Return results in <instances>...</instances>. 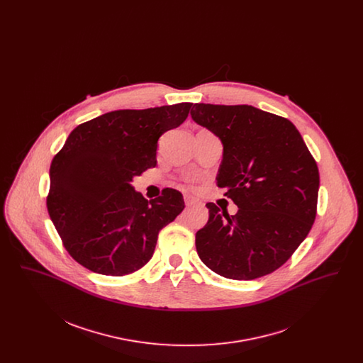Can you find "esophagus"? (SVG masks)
<instances>
[{
  "label": "esophagus",
  "instance_id": "obj_1",
  "mask_svg": "<svg viewBox=\"0 0 363 363\" xmlns=\"http://www.w3.org/2000/svg\"><path fill=\"white\" fill-rule=\"evenodd\" d=\"M184 200H185V204H186L188 207H191V206H196V204H197V200H196L194 197L189 196V194H185V196H184Z\"/></svg>",
  "mask_w": 363,
  "mask_h": 363
}]
</instances>
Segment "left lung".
<instances>
[{
    "mask_svg": "<svg viewBox=\"0 0 363 363\" xmlns=\"http://www.w3.org/2000/svg\"><path fill=\"white\" fill-rule=\"evenodd\" d=\"M193 108V121L223 144L216 184L238 207L230 216L208 203V223L196 233L199 257L227 279L272 274L314 223L317 163L287 118L247 104H196Z\"/></svg>",
    "mask_w": 363,
    "mask_h": 363,
    "instance_id": "obj_1",
    "label": "left lung"
}]
</instances>
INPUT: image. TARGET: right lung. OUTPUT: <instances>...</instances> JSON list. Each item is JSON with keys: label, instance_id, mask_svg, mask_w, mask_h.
<instances>
[{"label": "right lung", "instance_id": "add662e5", "mask_svg": "<svg viewBox=\"0 0 363 363\" xmlns=\"http://www.w3.org/2000/svg\"><path fill=\"white\" fill-rule=\"evenodd\" d=\"M191 104L106 113L74 128L54 156L48 211L86 269L108 277L138 271L152 257L159 231L184 211L178 190L148 201L132 181L155 167L157 140L186 120Z\"/></svg>", "mask_w": 363, "mask_h": 363}]
</instances>
